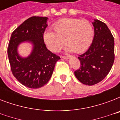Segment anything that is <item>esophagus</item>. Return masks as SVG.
<instances>
[{"label":"esophagus","instance_id":"1","mask_svg":"<svg viewBox=\"0 0 120 120\" xmlns=\"http://www.w3.org/2000/svg\"><path fill=\"white\" fill-rule=\"evenodd\" d=\"M71 56H63L62 57L63 59H65V60H67V59H68V58H70V57H71Z\"/></svg>","mask_w":120,"mask_h":120}]
</instances>
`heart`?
I'll list each match as a JSON object with an SVG mask.
<instances>
[{"label": "heart", "mask_w": 120, "mask_h": 120, "mask_svg": "<svg viewBox=\"0 0 120 120\" xmlns=\"http://www.w3.org/2000/svg\"><path fill=\"white\" fill-rule=\"evenodd\" d=\"M52 29L53 32H44L43 40L53 52H58L66 43L68 52L80 53L87 50L93 41V27L86 20L63 19L55 23Z\"/></svg>", "instance_id": "heart-1"}]
</instances>
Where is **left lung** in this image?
Returning a JSON list of instances; mask_svg holds the SVG:
<instances>
[{
  "label": "left lung",
  "mask_w": 120,
  "mask_h": 120,
  "mask_svg": "<svg viewBox=\"0 0 120 120\" xmlns=\"http://www.w3.org/2000/svg\"><path fill=\"white\" fill-rule=\"evenodd\" d=\"M94 37L87 51L78 57L81 66L75 77L86 85L98 83L106 77L115 60L114 38L107 25L98 20L92 22Z\"/></svg>",
  "instance_id": "left-lung-1"
}]
</instances>
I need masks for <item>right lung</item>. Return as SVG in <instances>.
Listing matches in <instances>:
<instances>
[{
    "label": "right lung",
    "mask_w": 120,
    "mask_h": 120,
    "mask_svg": "<svg viewBox=\"0 0 120 120\" xmlns=\"http://www.w3.org/2000/svg\"><path fill=\"white\" fill-rule=\"evenodd\" d=\"M48 17H31L12 32L7 53L14 76L23 85L38 88L48 83L52 75L56 62L60 59L46 47L43 34L47 28ZM27 41L33 46L29 56L19 55L18 49Z\"/></svg>",
    "instance_id": "obj_1"
}]
</instances>
